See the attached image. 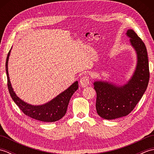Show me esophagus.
Instances as JSON below:
<instances>
[{
	"label": "esophagus",
	"mask_w": 154,
	"mask_h": 154,
	"mask_svg": "<svg viewBox=\"0 0 154 154\" xmlns=\"http://www.w3.org/2000/svg\"><path fill=\"white\" fill-rule=\"evenodd\" d=\"M90 83L89 77L87 75H85L83 77L81 78L80 79V85L82 87H86L89 85Z\"/></svg>",
	"instance_id": "esophagus-1"
}]
</instances>
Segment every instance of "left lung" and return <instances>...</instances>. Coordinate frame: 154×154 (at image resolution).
Instances as JSON below:
<instances>
[{"label":"left lung","mask_w":154,"mask_h":154,"mask_svg":"<svg viewBox=\"0 0 154 154\" xmlns=\"http://www.w3.org/2000/svg\"><path fill=\"white\" fill-rule=\"evenodd\" d=\"M126 34L137 55V64L132 76L123 85L104 81H96L93 83L97 93V112L106 120L119 119L131 112L145 93L149 82L146 45L131 29L128 30Z\"/></svg>","instance_id":"left-lung-1"}]
</instances>
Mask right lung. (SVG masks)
I'll return each mask as SVG.
<instances>
[{
    "mask_svg": "<svg viewBox=\"0 0 154 154\" xmlns=\"http://www.w3.org/2000/svg\"><path fill=\"white\" fill-rule=\"evenodd\" d=\"M11 51V50L9 51L7 58H6V71L7 75L8 91L14 102L26 115L32 119L45 122H53L60 120L67 112L71 97L79 88L78 81H75L63 92L58 94L57 97H55L54 99L49 101L47 103L42 104V105H32V104L26 103L16 95L10 81L8 63Z\"/></svg>",
    "mask_w": 154,
    "mask_h": 154,
    "instance_id": "add662e5",
    "label": "right lung"
}]
</instances>
